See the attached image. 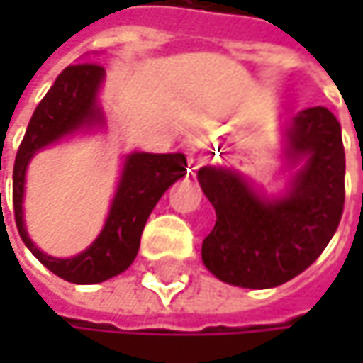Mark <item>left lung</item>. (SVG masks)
<instances>
[{"label": "left lung", "instance_id": "obj_1", "mask_svg": "<svg viewBox=\"0 0 363 363\" xmlns=\"http://www.w3.org/2000/svg\"><path fill=\"white\" fill-rule=\"evenodd\" d=\"M292 170L279 195H267L233 168L208 164L197 181L216 210L201 244L206 269L240 288H275L318 260L345 206V149L340 123L326 107L296 113L281 136Z\"/></svg>", "mask_w": 363, "mask_h": 363}]
</instances>
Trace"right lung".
Here are the masks:
<instances>
[{"label": "right lung", "instance_id": "add662e5", "mask_svg": "<svg viewBox=\"0 0 363 363\" xmlns=\"http://www.w3.org/2000/svg\"><path fill=\"white\" fill-rule=\"evenodd\" d=\"M103 82L105 69L96 62L86 60L67 67L37 105L14 162L12 199L18 233L43 267L71 284H101L123 273L134 262L149 214L160 197L184 177L189 164L184 153H128L121 162L119 182L99 238L71 258L41 252L25 227L27 168L39 151L107 128L105 111L99 103Z\"/></svg>", "mask_w": 363, "mask_h": 363}]
</instances>
